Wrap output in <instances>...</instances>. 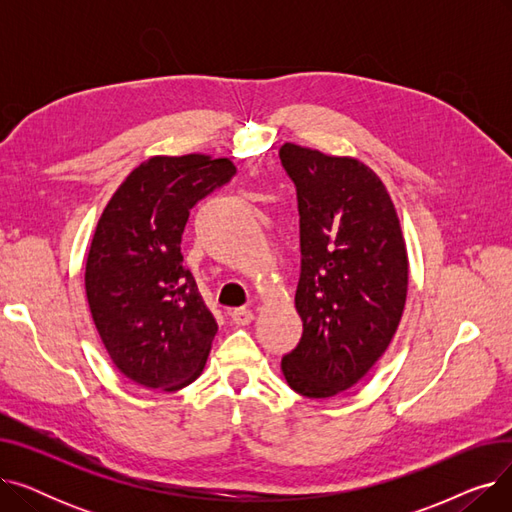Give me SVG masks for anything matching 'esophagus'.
<instances>
[{
    "mask_svg": "<svg viewBox=\"0 0 512 512\" xmlns=\"http://www.w3.org/2000/svg\"><path fill=\"white\" fill-rule=\"evenodd\" d=\"M230 317H232V321H234L236 326H249L251 321H253V311L240 307V309L230 311Z\"/></svg>",
    "mask_w": 512,
    "mask_h": 512,
    "instance_id": "1",
    "label": "esophagus"
}]
</instances>
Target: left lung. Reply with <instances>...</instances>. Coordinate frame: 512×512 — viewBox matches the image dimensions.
<instances>
[{
	"label": "left lung",
	"mask_w": 512,
	"mask_h": 512,
	"mask_svg": "<svg viewBox=\"0 0 512 512\" xmlns=\"http://www.w3.org/2000/svg\"><path fill=\"white\" fill-rule=\"evenodd\" d=\"M280 159L297 184L303 255V336L282 373L297 394L332 398L365 378L398 330L407 242L384 182L357 157L286 143Z\"/></svg>",
	"instance_id": "left-lung-1"
}]
</instances>
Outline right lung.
Returning a JSON list of instances; mask_svg holds the SVG:
<instances>
[{
  "instance_id": "1",
  "label": "right lung",
  "mask_w": 512,
  "mask_h": 512,
  "mask_svg": "<svg viewBox=\"0 0 512 512\" xmlns=\"http://www.w3.org/2000/svg\"><path fill=\"white\" fill-rule=\"evenodd\" d=\"M234 172L228 157L153 155L97 222L85 270L91 317L107 355L139 386L176 392L203 373L218 324L180 242L191 207Z\"/></svg>"
}]
</instances>
